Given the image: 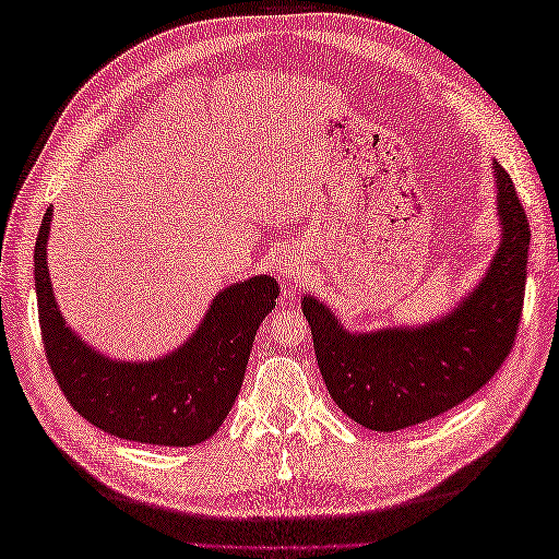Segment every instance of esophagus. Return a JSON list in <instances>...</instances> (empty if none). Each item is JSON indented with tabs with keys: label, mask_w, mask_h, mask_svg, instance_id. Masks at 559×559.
Masks as SVG:
<instances>
[{
	"label": "esophagus",
	"mask_w": 559,
	"mask_h": 559,
	"mask_svg": "<svg viewBox=\"0 0 559 559\" xmlns=\"http://www.w3.org/2000/svg\"><path fill=\"white\" fill-rule=\"evenodd\" d=\"M278 273H281L283 281L290 283V286H298V283L305 278V266H302L300 259L288 257L278 264Z\"/></svg>",
	"instance_id": "obj_1"
}]
</instances>
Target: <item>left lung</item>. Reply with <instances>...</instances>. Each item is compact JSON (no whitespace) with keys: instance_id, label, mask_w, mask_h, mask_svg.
Masks as SVG:
<instances>
[{"instance_id":"1","label":"left lung","mask_w":559,"mask_h":559,"mask_svg":"<svg viewBox=\"0 0 559 559\" xmlns=\"http://www.w3.org/2000/svg\"><path fill=\"white\" fill-rule=\"evenodd\" d=\"M500 247L483 281L442 319L353 334L314 295L302 298L319 372L350 420L396 432L476 394L500 370L524 310L531 228L512 177L492 160Z\"/></svg>"}]
</instances>
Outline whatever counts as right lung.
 I'll list each match as a JSON object with an SVG mask.
<instances>
[{"label":"right lung","instance_id":"1","mask_svg":"<svg viewBox=\"0 0 559 559\" xmlns=\"http://www.w3.org/2000/svg\"><path fill=\"white\" fill-rule=\"evenodd\" d=\"M50 221L47 209L35 240V293L47 362L67 401L81 418L129 442H206L240 394L257 329L276 307V278L252 276L221 290L194 334L158 360H110L71 331L55 302Z\"/></svg>","mask_w":559,"mask_h":559}]
</instances>
